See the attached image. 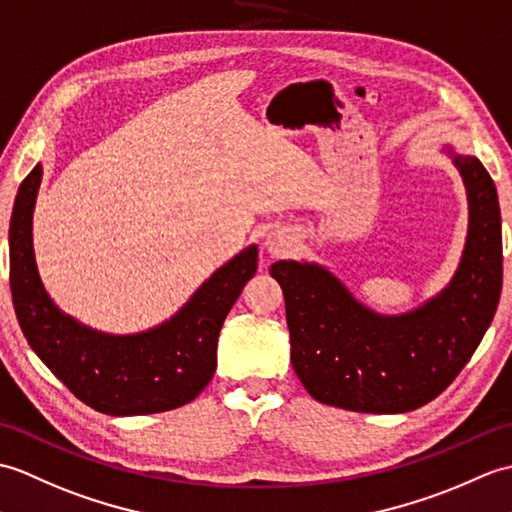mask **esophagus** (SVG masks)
Wrapping results in <instances>:
<instances>
[{"label": "esophagus", "instance_id": "34e87169", "mask_svg": "<svg viewBox=\"0 0 512 512\" xmlns=\"http://www.w3.org/2000/svg\"><path fill=\"white\" fill-rule=\"evenodd\" d=\"M265 252L271 256V258H278V256H285L291 252L293 247V234L287 232V230H274L269 232L265 236Z\"/></svg>", "mask_w": 512, "mask_h": 512}]
</instances>
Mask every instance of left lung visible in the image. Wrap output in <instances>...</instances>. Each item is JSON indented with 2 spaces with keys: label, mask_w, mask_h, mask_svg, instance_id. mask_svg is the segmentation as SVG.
Wrapping results in <instances>:
<instances>
[{
  "label": "left lung",
  "mask_w": 512,
  "mask_h": 512,
  "mask_svg": "<svg viewBox=\"0 0 512 512\" xmlns=\"http://www.w3.org/2000/svg\"><path fill=\"white\" fill-rule=\"evenodd\" d=\"M440 153L462 175L469 227L460 263L436 295L388 315L320 263L271 265L285 293L293 370L315 401L368 414L416 410L447 390L491 326L502 293L497 188L478 157L451 144Z\"/></svg>",
  "instance_id": "1"
}]
</instances>
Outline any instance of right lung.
<instances>
[{"label": "right lung", "mask_w": 512, "mask_h": 512, "mask_svg": "<svg viewBox=\"0 0 512 512\" xmlns=\"http://www.w3.org/2000/svg\"><path fill=\"white\" fill-rule=\"evenodd\" d=\"M41 177L37 164L21 181L8 230L10 293L34 355L102 414H157L190 403L214 377L221 326L256 274L258 245L227 260L168 320L140 333L98 331L61 311L39 276L32 217Z\"/></svg>", "instance_id": "right-lung-1"}]
</instances>
